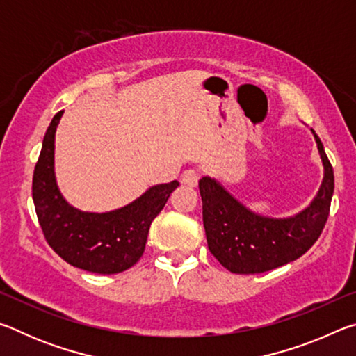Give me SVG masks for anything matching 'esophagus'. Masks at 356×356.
<instances>
[{"mask_svg": "<svg viewBox=\"0 0 356 356\" xmlns=\"http://www.w3.org/2000/svg\"><path fill=\"white\" fill-rule=\"evenodd\" d=\"M197 180H200V172L196 170H185L180 176V182L188 186H196Z\"/></svg>", "mask_w": 356, "mask_h": 356, "instance_id": "obj_1", "label": "esophagus"}]
</instances>
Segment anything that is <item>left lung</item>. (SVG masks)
Wrapping results in <instances>:
<instances>
[{
    "mask_svg": "<svg viewBox=\"0 0 356 356\" xmlns=\"http://www.w3.org/2000/svg\"><path fill=\"white\" fill-rule=\"evenodd\" d=\"M323 165L314 200L289 218H270L245 207L212 177L200 180L207 245L222 267L238 275L264 273L303 256L317 242L330 213L334 174L323 144L311 129Z\"/></svg>",
    "mask_w": 356,
    "mask_h": 356,
    "instance_id": "left-lung-1",
    "label": "left lung"
}]
</instances>
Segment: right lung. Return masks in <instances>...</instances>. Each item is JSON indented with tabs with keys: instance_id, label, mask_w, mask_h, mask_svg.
Listing matches in <instances>:
<instances>
[{
	"instance_id": "1",
	"label": "right lung",
	"mask_w": 356,
	"mask_h": 356,
	"mask_svg": "<svg viewBox=\"0 0 356 356\" xmlns=\"http://www.w3.org/2000/svg\"><path fill=\"white\" fill-rule=\"evenodd\" d=\"M64 111L51 119L33 176V201L45 240L58 256L81 270L120 273L146 248L150 222L179 182L154 185L127 206L105 213L83 212L64 200L55 176V134Z\"/></svg>"
}]
</instances>
